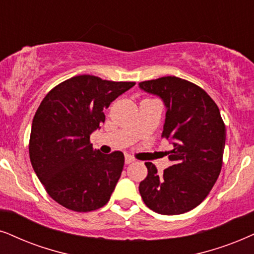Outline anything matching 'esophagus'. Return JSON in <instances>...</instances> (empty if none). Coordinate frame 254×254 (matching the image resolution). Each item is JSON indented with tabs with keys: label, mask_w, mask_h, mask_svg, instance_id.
Returning a JSON list of instances; mask_svg holds the SVG:
<instances>
[{
	"label": "esophagus",
	"mask_w": 254,
	"mask_h": 254,
	"mask_svg": "<svg viewBox=\"0 0 254 254\" xmlns=\"http://www.w3.org/2000/svg\"><path fill=\"white\" fill-rule=\"evenodd\" d=\"M134 159L132 158L131 156H125V164H131V163H133Z\"/></svg>",
	"instance_id": "esophagus-1"
}]
</instances>
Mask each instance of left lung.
<instances>
[{
    "instance_id": "left-lung-1",
    "label": "left lung",
    "mask_w": 254,
    "mask_h": 254,
    "mask_svg": "<svg viewBox=\"0 0 254 254\" xmlns=\"http://www.w3.org/2000/svg\"><path fill=\"white\" fill-rule=\"evenodd\" d=\"M139 88L164 101L162 138L171 140L172 163L163 173L145 163L139 193L150 210L173 216L198 206L216 184L223 166L226 130L216 102L194 83L176 76L140 82Z\"/></svg>"
}]
</instances>
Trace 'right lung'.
<instances>
[{"mask_svg": "<svg viewBox=\"0 0 254 254\" xmlns=\"http://www.w3.org/2000/svg\"><path fill=\"white\" fill-rule=\"evenodd\" d=\"M136 84L79 75L48 92L29 140L34 171L54 200L76 212L108 203L124 166V155L92 150L90 134L104 123V109Z\"/></svg>", "mask_w": 254, "mask_h": 254, "instance_id": "obj_1", "label": "right lung"}]
</instances>
